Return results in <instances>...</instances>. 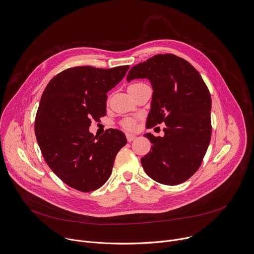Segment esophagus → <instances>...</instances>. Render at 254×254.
<instances>
[{
	"mask_svg": "<svg viewBox=\"0 0 254 254\" xmlns=\"http://www.w3.org/2000/svg\"><path fill=\"white\" fill-rule=\"evenodd\" d=\"M135 137H136V136H135L134 134H132V133H128V132L127 133V138L128 141H132Z\"/></svg>",
	"mask_w": 254,
	"mask_h": 254,
	"instance_id": "esophagus-1",
	"label": "esophagus"
}]
</instances>
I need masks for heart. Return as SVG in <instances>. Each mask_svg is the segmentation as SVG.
Masks as SVG:
<instances>
[{
	"label": "heart",
	"instance_id": "1",
	"mask_svg": "<svg viewBox=\"0 0 254 254\" xmlns=\"http://www.w3.org/2000/svg\"><path fill=\"white\" fill-rule=\"evenodd\" d=\"M123 127H124L125 128L131 129V128H133V127H134V123H133L131 120H127V121H125V122L123 123Z\"/></svg>",
	"mask_w": 254,
	"mask_h": 254
}]
</instances>
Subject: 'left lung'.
Returning a JSON list of instances; mask_svg holds the SVG:
<instances>
[{"instance_id": "8db88e82", "label": "left lung", "mask_w": 254, "mask_h": 254, "mask_svg": "<svg viewBox=\"0 0 254 254\" xmlns=\"http://www.w3.org/2000/svg\"><path fill=\"white\" fill-rule=\"evenodd\" d=\"M147 78L153 87L147 127L165 124L164 136L140 159L147 175L164 185L185 182L199 169L211 139V96L199 72L185 59L158 54L130 68L127 82Z\"/></svg>"}]
</instances>
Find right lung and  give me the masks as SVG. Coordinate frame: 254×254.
I'll list each match as a JSON object with an SVG mask.
<instances>
[{
  "label": "right lung",
  "instance_id": "add662e5",
  "mask_svg": "<svg viewBox=\"0 0 254 254\" xmlns=\"http://www.w3.org/2000/svg\"><path fill=\"white\" fill-rule=\"evenodd\" d=\"M129 66L66 69L47 84L35 120V134L45 162L63 182L81 192L101 187L110 178L119 151L126 146L122 130L106 129L97 137L91 120L106 114V93Z\"/></svg>",
  "mask_w": 254,
  "mask_h": 254
}]
</instances>
